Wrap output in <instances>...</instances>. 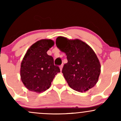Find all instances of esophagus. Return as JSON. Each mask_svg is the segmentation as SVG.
Segmentation results:
<instances>
[{
    "instance_id": "1",
    "label": "esophagus",
    "mask_w": 121,
    "mask_h": 121,
    "mask_svg": "<svg viewBox=\"0 0 121 121\" xmlns=\"http://www.w3.org/2000/svg\"><path fill=\"white\" fill-rule=\"evenodd\" d=\"M62 67H63V65H61L60 66V70L61 71L62 70Z\"/></svg>"
}]
</instances>
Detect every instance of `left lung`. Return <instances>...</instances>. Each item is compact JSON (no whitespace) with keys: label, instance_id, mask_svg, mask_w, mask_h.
Returning a JSON list of instances; mask_svg holds the SVG:
<instances>
[{"label":"left lung","instance_id":"left-lung-1","mask_svg":"<svg viewBox=\"0 0 121 121\" xmlns=\"http://www.w3.org/2000/svg\"><path fill=\"white\" fill-rule=\"evenodd\" d=\"M56 44L66 55L68 62L64 65L62 73L69 86L79 92L92 88L101 73L100 62L93 50L79 39L59 36Z\"/></svg>","mask_w":121,"mask_h":121}]
</instances>
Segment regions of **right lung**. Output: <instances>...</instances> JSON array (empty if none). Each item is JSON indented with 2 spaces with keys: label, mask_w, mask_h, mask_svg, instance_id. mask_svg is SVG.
Listing matches in <instances>:
<instances>
[{
  "label": "right lung",
  "mask_w": 121,
  "mask_h": 121,
  "mask_svg": "<svg viewBox=\"0 0 121 121\" xmlns=\"http://www.w3.org/2000/svg\"><path fill=\"white\" fill-rule=\"evenodd\" d=\"M53 45L52 40H40L31 45L25 55L21 63V80L30 91H46L55 75L60 72L59 66L54 65L53 58L47 53Z\"/></svg>",
  "instance_id": "1"
}]
</instances>
